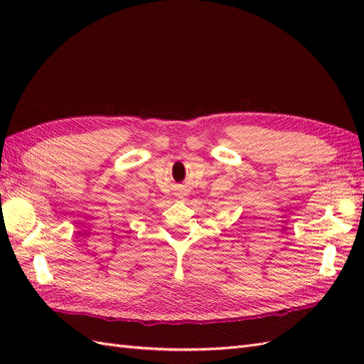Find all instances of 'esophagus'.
<instances>
[{
    "label": "esophagus",
    "instance_id": "obj_1",
    "mask_svg": "<svg viewBox=\"0 0 364 364\" xmlns=\"http://www.w3.org/2000/svg\"><path fill=\"white\" fill-rule=\"evenodd\" d=\"M185 196H186V194L183 193V190H181V191L178 193V197H181V199H183V197H185Z\"/></svg>",
    "mask_w": 364,
    "mask_h": 364
}]
</instances>
